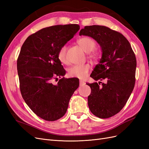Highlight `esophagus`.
Here are the masks:
<instances>
[{
    "label": "esophagus",
    "instance_id": "esophagus-1",
    "mask_svg": "<svg viewBox=\"0 0 149 149\" xmlns=\"http://www.w3.org/2000/svg\"><path fill=\"white\" fill-rule=\"evenodd\" d=\"M86 83H85V82L84 81H82V80H79V84H80V86H83V85H84Z\"/></svg>",
    "mask_w": 149,
    "mask_h": 149
}]
</instances>
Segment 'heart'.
Returning <instances> with one entry per match:
<instances>
[{
  "mask_svg": "<svg viewBox=\"0 0 149 149\" xmlns=\"http://www.w3.org/2000/svg\"><path fill=\"white\" fill-rule=\"evenodd\" d=\"M77 43L83 50L89 53V57L91 59L95 60L97 58L98 54L94 50L96 48V43L94 40L89 37H83L77 40ZM58 59L63 64L68 63V60L67 58V47L63 45L57 54ZM91 67L89 64L74 65L70 68L68 70V75L73 78H78L79 79H84L86 77L89 70Z\"/></svg>",
  "mask_w": 149,
  "mask_h": 149,
  "instance_id": "1",
  "label": "heart"
}]
</instances>
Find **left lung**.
<instances>
[{"mask_svg":"<svg viewBox=\"0 0 149 149\" xmlns=\"http://www.w3.org/2000/svg\"><path fill=\"white\" fill-rule=\"evenodd\" d=\"M79 35L96 40L102 52L100 63L90 75L100 81L88 83L91 89L88 97L89 108L97 118H111L121 111L133 91L136 83V55L127 38L107 26H85L80 30ZM103 80L105 83L102 84L100 81Z\"/></svg>","mask_w":149,"mask_h":149,"instance_id":"left-lung-1","label":"left lung"}]
</instances>
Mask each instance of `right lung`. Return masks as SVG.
Returning a JSON list of instances; mask_svg holds the SVG:
<instances>
[{
	"label": "right lung",
	"mask_w": 149,
	"mask_h": 149,
	"mask_svg": "<svg viewBox=\"0 0 149 149\" xmlns=\"http://www.w3.org/2000/svg\"><path fill=\"white\" fill-rule=\"evenodd\" d=\"M79 29L77 24L45 28L30 35L22 46L17 63L20 93L31 110L45 120H56L65 114L79 86L76 78L52 82L66 73L58 59V50Z\"/></svg>",
	"instance_id": "right-lung-1"
}]
</instances>
